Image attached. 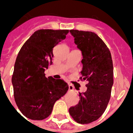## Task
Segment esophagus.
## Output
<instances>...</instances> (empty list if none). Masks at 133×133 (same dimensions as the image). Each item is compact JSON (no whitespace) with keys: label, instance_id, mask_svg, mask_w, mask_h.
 <instances>
[{"label":"esophagus","instance_id":"1","mask_svg":"<svg viewBox=\"0 0 133 133\" xmlns=\"http://www.w3.org/2000/svg\"><path fill=\"white\" fill-rule=\"evenodd\" d=\"M68 86H69V90H70V91H73V90H74V87H73L72 85L69 84V85H68Z\"/></svg>","mask_w":133,"mask_h":133}]
</instances>
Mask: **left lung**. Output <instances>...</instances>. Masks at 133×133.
Here are the masks:
<instances>
[{
    "mask_svg": "<svg viewBox=\"0 0 133 133\" xmlns=\"http://www.w3.org/2000/svg\"><path fill=\"white\" fill-rule=\"evenodd\" d=\"M70 33L82 52L81 73L88 84L86 92H79V103L70 108L69 113L77 123L88 124L98 120L109 103L113 85L112 61L108 48L97 34L77 30Z\"/></svg>",
    "mask_w": 133,
    "mask_h": 133,
    "instance_id": "8db88e82",
    "label": "left lung"
}]
</instances>
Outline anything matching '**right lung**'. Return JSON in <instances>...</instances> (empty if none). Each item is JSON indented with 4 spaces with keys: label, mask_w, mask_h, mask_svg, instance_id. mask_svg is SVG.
I'll return each mask as SVG.
<instances>
[{
    "label": "right lung",
    "mask_w": 133,
    "mask_h": 133,
    "mask_svg": "<svg viewBox=\"0 0 133 133\" xmlns=\"http://www.w3.org/2000/svg\"><path fill=\"white\" fill-rule=\"evenodd\" d=\"M68 33V30H38L19 51L12 84L16 105L29 119L41 120L48 117L55 102L68 90L63 80L51 76L47 78L45 74L52 63L54 47Z\"/></svg>",
    "instance_id": "1"
}]
</instances>
